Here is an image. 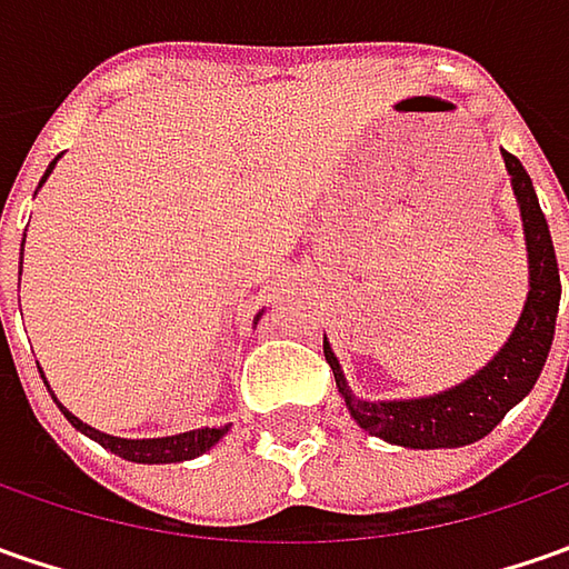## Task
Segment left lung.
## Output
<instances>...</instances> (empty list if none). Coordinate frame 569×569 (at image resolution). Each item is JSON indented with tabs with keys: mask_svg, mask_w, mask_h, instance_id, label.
<instances>
[{
	"mask_svg": "<svg viewBox=\"0 0 569 569\" xmlns=\"http://www.w3.org/2000/svg\"><path fill=\"white\" fill-rule=\"evenodd\" d=\"M503 164L513 183V196L522 214L526 252H529V295L519 313L513 336L507 345L466 382L421 396V399H389V402H367L351 392L341 373L339 358L332 355L329 341H322L326 361L336 373L341 399L348 405L351 418L373 437H382L396 447L408 449H452L469 447L475 440L488 437L503 415L522 402L536 386L541 367L548 361L555 322L560 307V272L551 230L538 206L536 187L510 151H500Z\"/></svg>",
	"mask_w": 569,
	"mask_h": 569,
	"instance_id": "left-lung-1",
	"label": "left lung"
}]
</instances>
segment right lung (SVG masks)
<instances>
[{"mask_svg": "<svg viewBox=\"0 0 569 569\" xmlns=\"http://www.w3.org/2000/svg\"><path fill=\"white\" fill-rule=\"evenodd\" d=\"M56 161H59V158H56ZM56 161L47 167V173H43L40 187H43V183H47V177L53 173ZM21 250H24V243H21ZM18 274H21V266H18ZM50 396H53V392H50ZM59 411L66 415V421H69V425L76 427V430H81L84 437L98 440L103 449L117 452L120 459H129V462H144V466H164V462H187V459H196V456H202L206 449L214 447V443H218V440H221V437L230 430V425H224V427H202V430H187V433H173V437H154V440H122V437L100 433V430H94L91 425L78 421L76 415H72V411H66L62 405H59Z\"/></svg>", "mask_w": 569, "mask_h": 569, "instance_id": "right-lung-1", "label": "right lung"}]
</instances>
